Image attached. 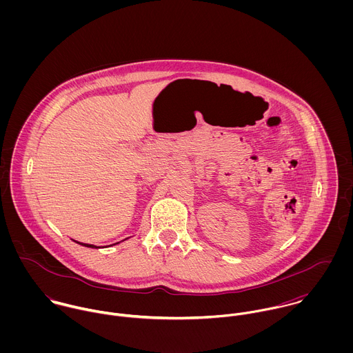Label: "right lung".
<instances>
[{
    "label": "right lung",
    "mask_w": 353,
    "mask_h": 353,
    "mask_svg": "<svg viewBox=\"0 0 353 353\" xmlns=\"http://www.w3.org/2000/svg\"><path fill=\"white\" fill-rule=\"evenodd\" d=\"M76 242V241H74ZM79 245H81V246H85V248H91V249H99V248H97V246H94V245H87V243H80V242H77ZM117 243H119V242H117ZM115 243V245H117Z\"/></svg>",
    "instance_id": "1"
}]
</instances>
